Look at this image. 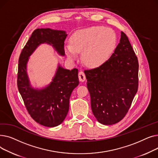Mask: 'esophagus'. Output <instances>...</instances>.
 Wrapping results in <instances>:
<instances>
[{
	"mask_svg": "<svg viewBox=\"0 0 158 158\" xmlns=\"http://www.w3.org/2000/svg\"><path fill=\"white\" fill-rule=\"evenodd\" d=\"M79 79L81 82H84L86 80V76L82 71H80L79 72Z\"/></svg>",
	"mask_w": 158,
	"mask_h": 158,
	"instance_id": "esophagus-1",
	"label": "esophagus"
}]
</instances>
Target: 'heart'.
<instances>
[{
	"instance_id": "heart-1",
	"label": "heart",
	"mask_w": 158,
	"mask_h": 158,
	"mask_svg": "<svg viewBox=\"0 0 158 158\" xmlns=\"http://www.w3.org/2000/svg\"><path fill=\"white\" fill-rule=\"evenodd\" d=\"M114 32L102 26H93L75 32L70 45H64L66 56L76 60L77 52H82V61L91 67L100 66L108 58L115 45Z\"/></svg>"
}]
</instances>
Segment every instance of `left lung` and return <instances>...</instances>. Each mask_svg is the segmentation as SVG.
Wrapping results in <instances>:
<instances>
[{"mask_svg":"<svg viewBox=\"0 0 158 158\" xmlns=\"http://www.w3.org/2000/svg\"><path fill=\"white\" fill-rule=\"evenodd\" d=\"M138 61L125 33L106 62L85 70L94 115L103 125L118 123L128 112L138 88Z\"/></svg>","mask_w":158,"mask_h":158,"instance_id":"obj_1","label":"left lung"}]
</instances>
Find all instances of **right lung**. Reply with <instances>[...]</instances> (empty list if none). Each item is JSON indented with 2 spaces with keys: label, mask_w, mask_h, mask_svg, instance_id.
<instances>
[{
  "label": "right lung",
  "mask_w": 158,
  "mask_h": 158,
  "mask_svg": "<svg viewBox=\"0 0 158 158\" xmlns=\"http://www.w3.org/2000/svg\"><path fill=\"white\" fill-rule=\"evenodd\" d=\"M66 32L49 28L33 31L22 49L19 60L17 86L31 117L44 126L53 127L61 124L67 115L72 91L79 85L78 70L64 69L59 64L52 81L46 87L34 88L27 73L30 56L43 44L52 45L60 55L64 56Z\"/></svg>",
  "instance_id": "add662e5"
}]
</instances>
